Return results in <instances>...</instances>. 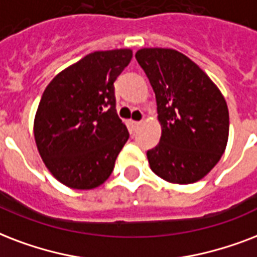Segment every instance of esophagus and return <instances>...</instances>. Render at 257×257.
Returning <instances> with one entry per match:
<instances>
[{"label":"esophagus","instance_id":"1","mask_svg":"<svg viewBox=\"0 0 257 257\" xmlns=\"http://www.w3.org/2000/svg\"><path fill=\"white\" fill-rule=\"evenodd\" d=\"M141 124H142V122H135V120H133V122H131V128H133V131L135 133V131H138Z\"/></svg>","mask_w":257,"mask_h":257}]
</instances>
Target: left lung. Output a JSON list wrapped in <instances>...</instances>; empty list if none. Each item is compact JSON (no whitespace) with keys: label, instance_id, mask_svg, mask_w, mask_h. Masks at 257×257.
Returning <instances> with one entry per match:
<instances>
[{"label":"left lung","instance_id":"1","mask_svg":"<svg viewBox=\"0 0 257 257\" xmlns=\"http://www.w3.org/2000/svg\"><path fill=\"white\" fill-rule=\"evenodd\" d=\"M156 92L160 143L147 151L153 172L170 184L202 180L225 151L229 112L221 91L198 65L170 48L135 53Z\"/></svg>","mask_w":257,"mask_h":257}]
</instances>
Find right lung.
Instances as JSON below:
<instances>
[{
    "mask_svg": "<svg viewBox=\"0 0 257 257\" xmlns=\"http://www.w3.org/2000/svg\"><path fill=\"white\" fill-rule=\"evenodd\" d=\"M131 49L96 51L57 73L44 91L33 133L40 157L59 182L77 190L100 186L128 139L115 110L114 81Z\"/></svg>",
    "mask_w": 257,
    "mask_h": 257,
    "instance_id": "add662e5",
    "label": "right lung"
}]
</instances>
